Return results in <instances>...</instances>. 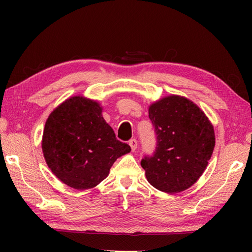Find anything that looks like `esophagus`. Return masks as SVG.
<instances>
[{
	"label": "esophagus",
	"mask_w": 252,
	"mask_h": 252,
	"mask_svg": "<svg viewBox=\"0 0 252 252\" xmlns=\"http://www.w3.org/2000/svg\"><path fill=\"white\" fill-rule=\"evenodd\" d=\"M129 145L132 149V152H135L137 148V141L135 140V138H132V140H130V142H129Z\"/></svg>",
	"instance_id": "esophagus-1"
}]
</instances>
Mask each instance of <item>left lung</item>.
Masks as SVG:
<instances>
[{"label": "left lung", "mask_w": 252, "mask_h": 252, "mask_svg": "<svg viewBox=\"0 0 252 252\" xmlns=\"http://www.w3.org/2000/svg\"><path fill=\"white\" fill-rule=\"evenodd\" d=\"M157 147L142 159L148 183L168 194L194 185L206 170L216 145L215 129L199 107L180 95H169L148 108Z\"/></svg>", "instance_id": "obj_1"}]
</instances>
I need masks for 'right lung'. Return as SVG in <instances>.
I'll return each instance as SVG.
<instances>
[{"mask_svg": "<svg viewBox=\"0 0 252 252\" xmlns=\"http://www.w3.org/2000/svg\"><path fill=\"white\" fill-rule=\"evenodd\" d=\"M101 112L97 101L77 95L58 105L46 119L42 136L46 164L74 189L98 185L116 160L131 152L127 144L117 140Z\"/></svg>", "mask_w": 252, "mask_h": 252, "instance_id": "right-lung-1", "label": "right lung"}]
</instances>
